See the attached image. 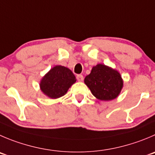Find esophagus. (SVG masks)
Instances as JSON below:
<instances>
[{"label":"esophagus","instance_id":"obj_1","mask_svg":"<svg viewBox=\"0 0 155 155\" xmlns=\"http://www.w3.org/2000/svg\"><path fill=\"white\" fill-rule=\"evenodd\" d=\"M77 80L78 81H83L84 80V77L82 74H78L77 76Z\"/></svg>","mask_w":155,"mask_h":155}]
</instances>
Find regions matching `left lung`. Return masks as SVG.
I'll list each match as a JSON object with an SVG mask.
<instances>
[{
    "instance_id": "obj_1",
    "label": "left lung",
    "mask_w": 155,
    "mask_h": 155,
    "mask_svg": "<svg viewBox=\"0 0 155 155\" xmlns=\"http://www.w3.org/2000/svg\"><path fill=\"white\" fill-rule=\"evenodd\" d=\"M84 83L96 98L105 101L116 98L123 87L120 74L102 64L93 67L91 74L85 78Z\"/></svg>"
}]
</instances>
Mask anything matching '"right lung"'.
Returning <instances> with one entry per match:
<instances>
[{"mask_svg": "<svg viewBox=\"0 0 155 155\" xmlns=\"http://www.w3.org/2000/svg\"><path fill=\"white\" fill-rule=\"evenodd\" d=\"M75 82L76 78L70 69L56 65L42 78L39 85L45 95L49 98L57 99L64 96Z\"/></svg>", "mask_w": 155, "mask_h": 155, "instance_id": "right-lung-1", "label": "right lung"}]
</instances>
